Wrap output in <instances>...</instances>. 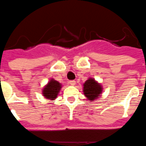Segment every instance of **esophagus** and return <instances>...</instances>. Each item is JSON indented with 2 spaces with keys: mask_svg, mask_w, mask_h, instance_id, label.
I'll list each match as a JSON object with an SVG mask.
<instances>
[{
  "mask_svg": "<svg viewBox=\"0 0 146 146\" xmlns=\"http://www.w3.org/2000/svg\"><path fill=\"white\" fill-rule=\"evenodd\" d=\"M69 84H70L71 85H75V81H74V80H70V81H69Z\"/></svg>",
  "mask_w": 146,
  "mask_h": 146,
  "instance_id": "1",
  "label": "esophagus"
}]
</instances>
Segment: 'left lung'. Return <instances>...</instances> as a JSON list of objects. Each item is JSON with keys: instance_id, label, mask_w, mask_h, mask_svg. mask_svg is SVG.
<instances>
[{"instance_id": "8db88e82", "label": "left lung", "mask_w": 146, "mask_h": 146, "mask_svg": "<svg viewBox=\"0 0 146 146\" xmlns=\"http://www.w3.org/2000/svg\"><path fill=\"white\" fill-rule=\"evenodd\" d=\"M83 92L88 100L93 101L99 97L102 93V87L97 83L93 79L90 78L84 84Z\"/></svg>"}]
</instances>
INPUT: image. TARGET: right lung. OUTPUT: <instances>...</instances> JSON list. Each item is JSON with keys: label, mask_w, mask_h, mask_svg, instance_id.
Returning <instances> with one entry per match:
<instances>
[{"label": "right lung", "mask_w": 146, "mask_h": 146, "mask_svg": "<svg viewBox=\"0 0 146 146\" xmlns=\"http://www.w3.org/2000/svg\"><path fill=\"white\" fill-rule=\"evenodd\" d=\"M61 88V84L59 82L55 81L54 80H51L43 88L42 94L48 99L54 100L56 98Z\"/></svg>", "instance_id": "right-lung-1"}]
</instances>
